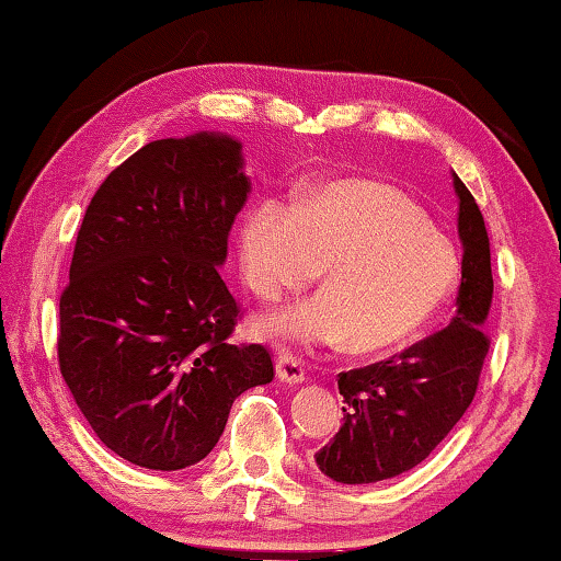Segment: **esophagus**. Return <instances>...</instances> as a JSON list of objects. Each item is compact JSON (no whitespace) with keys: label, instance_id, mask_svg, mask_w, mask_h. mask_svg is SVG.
<instances>
[{"label":"esophagus","instance_id":"esophagus-1","mask_svg":"<svg viewBox=\"0 0 561 561\" xmlns=\"http://www.w3.org/2000/svg\"><path fill=\"white\" fill-rule=\"evenodd\" d=\"M277 375L282 381L299 385V381H305V364L295 354L277 352Z\"/></svg>","mask_w":561,"mask_h":561}]
</instances>
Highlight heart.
Returning <instances> with one entry per match:
<instances>
[{
    "label": "heart",
    "instance_id": "1",
    "mask_svg": "<svg viewBox=\"0 0 561 561\" xmlns=\"http://www.w3.org/2000/svg\"><path fill=\"white\" fill-rule=\"evenodd\" d=\"M244 279L279 301L319 272V297L264 319L260 332L295 344L379 352L420 332L457 282L449 239L416 204L375 180H344L297 197L264 202L239 227Z\"/></svg>",
    "mask_w": 561,
    "mask_h": 561
}]
</instances>
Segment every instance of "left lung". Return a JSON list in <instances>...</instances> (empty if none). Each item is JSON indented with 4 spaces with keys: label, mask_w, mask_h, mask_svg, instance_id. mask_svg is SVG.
Here are the masks:
<instances>
[{
    "label": "left lung",
    "mask_w": 561,
    "mask_h": 561,
    "mask_svg": "<svg viewBox=\"0 0 561 561\" xmlns=\"http://www.w3.org/2000/svg\"><path fill=\"white\" fill-rule=\"evenodd\" d=\"M459 197L457 229L461 284L457 314L394 357L342 371L344 420L334 439L314 455L322 474L342 484H371L420 465L455 430L477 394L489 352L492 262L484 217L472 192L451 174Z\"/></svg>",
    "instance_id": "obj_1"
}]
</instances>
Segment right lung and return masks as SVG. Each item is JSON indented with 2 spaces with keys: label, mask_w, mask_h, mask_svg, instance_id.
Returning <instances> with one entry per match:
<instances>
[{
  "label": "right lung",
  "mask_w": 561,
  "mask_h": 561,
  "mask_svg": "<svg viewBox=\"0 0 561 561\" xmlns=\"http://www.w3.org/2000/svg\"><path fill=\"white\" fill-rule=\"evenodd\" d=\"M249 180L227 135L157 139L106 176L59 297V369L114 455L174 472L202 461L234 399L274 377L219 264Z\"/></svg>",
  "instance_id": "right-lung-1"
}]
</instances>
